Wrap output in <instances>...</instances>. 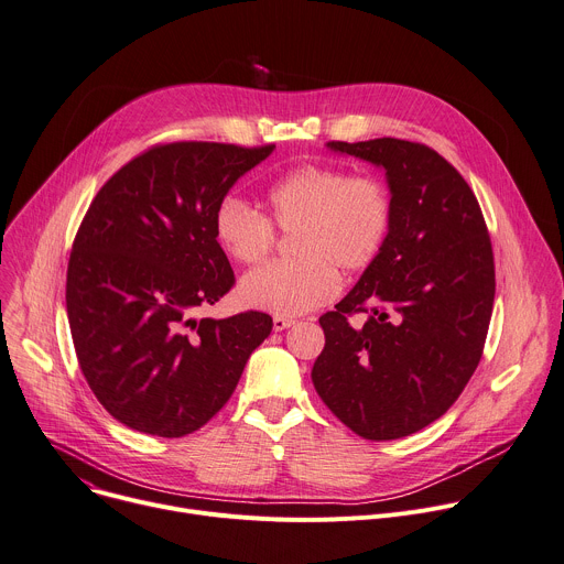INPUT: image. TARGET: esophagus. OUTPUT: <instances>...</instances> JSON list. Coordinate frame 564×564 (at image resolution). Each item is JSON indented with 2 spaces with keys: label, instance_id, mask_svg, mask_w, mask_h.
I'll use <instances>...</instances> for the list:
<instances>
[{
  "label": "esophagus",
  "instance_id": "34e87169",
  "mask_svg": "<svg viewBox=\"0 0 564 564\" xmlns=\"http://www.w3.org/2000/svg\"><path fill=\"white\" fill-rule=\"evenodd\" d=\"M292 324H294V319H292V317H281V315H276V317L272 319V326H274V330H276V333H281V330L290 328Z\"/></svg>",
  "mask_w": 564,
  "mask_h": 564
}]
</instances>
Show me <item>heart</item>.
Segmentation results:
<instances>
[{"label": "heart", "instance_id": "1", "mask_svg": "<svg viewBox=\"0 0 564 564\" xmlns=\"http://www.w3.org/2000/svg\"><path fill=\"white\" fill-rule=\"evenodd\" d=\"M268 216L238 195H225L212 218L218 245L242 265L270 253L276 231H294L296 259L272 261L242 276L238 294L251 308L294 317L328 303L337 272L367 270L387 245L393 204L384 182L333 166H301L268 193Z\"/></svg>", "mask_w": 564, "mask_h": 564}]
</instances>
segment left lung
<instances>
[{
	"label": "left lung",
	"instance_id": "8db88e82",
	"mask_svg": "<svg viewBox=\"0 0 564 564\" xmlns=\"http://www.w3.org/2000/svg\"><path fill=\"white\" fill-rule=\"evenodd\" d=\"M384 169L393 225L355 288L319 317L313 384L357 436L393 441L441 419L473 378L495 301L479 202L436 150L393 137L328 141ZM367 312L362 327L347 317Z\"/></svg>",
	"mask_w": 564,
	"mask_h": 564
}]
</instances>
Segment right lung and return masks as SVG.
<instances>
[{
  "instance_id": "right-lung-1",
  "label": "right lung",
  "mask_w": 564,
  "mask_h": 564,
  "mask_svg": "<svg viewBox=\"0 0 564 564\" xmlns=\"http://www.w3.org/2000/svg\"><path fill=\"white\" fill-rule=\"evenodd\" d=\"M274 145H152L91 199L67 268V317L80 371L108 414L180 438L231 398L272 317L195 319L234 285L212 227L216 204Z\"/></svg>"
}]
</instances>
